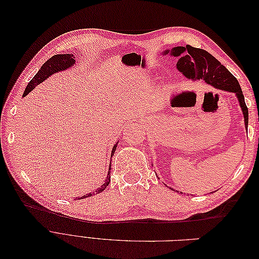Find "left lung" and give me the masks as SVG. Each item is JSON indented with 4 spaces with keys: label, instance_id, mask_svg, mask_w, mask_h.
Masks as SVG:
<instances>
[{
    "label": "left lung",
    "instance_id": "1",
    "mask_svg": "<svg viewBox=\"0 0 259 259\" xmlns=\"http://www.w3.org/2000/svg\"><path fill=\"white\" fill-rule=\"evenodd\" d=\"M161 54L170 55L171 57L178 58L176 68L187 79L192 81H203L215 89L233 93L239 101L243 116H244L245 128L247 130L248 110L241 86L229 70L222 65L214 56H211L204 50L192 48L190 45L176 46L171 50L163 51ZM169 189L173 190V188L169 187Z\"/></svg>",
    "mask_w": 259,
    "mask_h": 259
}]
</instances>
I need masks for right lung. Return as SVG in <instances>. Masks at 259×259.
<instances>
[{"instance_id":"add662e5","label":"right lung","mask_w":259,"mask_h":259,"mask_svg":"<svg viewBox=\"0 0 259 259\" xmlns=\"http://www.w3.org/2000/svg\"><path fill=\"white\" fill-rule=\"evenodd\" d=\"M74 65H75V57H74L73 54L54 55V56L51 57L48 61L44 62V65H43L40 69H38L37 73L32 77V80H31V81L28 83L25 92H23L22 97L27 96L31 91H33V90L36 88V85L41 84V83L44 82L45 80H48L49 77L52 76L53 74L61 72V71H65V70H67V69H69V68H72ZM117 143H119V142H117ZM117 143L114 144V146H113V148H112L111 158H112L113 154H114V151H115V149H116ZM110 169H111V162H110V165H109L108 175H107V178H106V180H105V183H104V185H101V186L98 188V189L95 191L96 193L103 192V191L106 189V188H107V186L109 185V183H110V173H111ZM94 194H95V193L90 192V193H88V194H84L83 197L76 198V199H77V200L84 199V198H88V197H92V195H94Z\"/></svg>"}]
</instances>
